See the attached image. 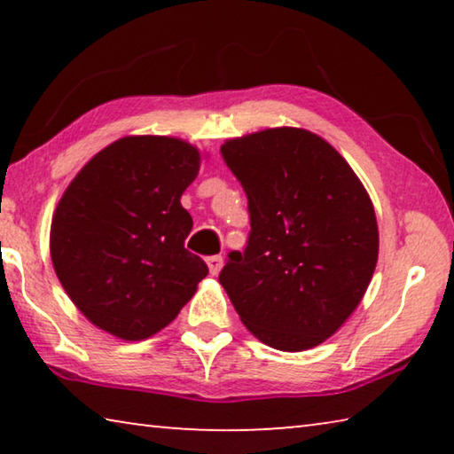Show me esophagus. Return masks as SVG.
I'll return each mask as SVG.
<instances>
[{
    "mask_svg": "<svg viewBox=\"0 0 454 454\" xmlns=\"http://www.w3.org/2000/svg\"><path fill=\"white\" fill-rule=\"evenodd\" d=\"M222 262H224L222 256H210L208 260H206V264H208V270L212 276H218V272L222 270Z\"/></svg>",
    "mask_w": 454,
    "mask_h": 454,
    "instance_id": "34e87169",
    "label": "esophagus"
}]
</instances>
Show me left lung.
Here are the masks:
<instances>
[{
    "label": "left lung",
    "instance_id": "1",
    "mask_svg": "<svg viewBox=\"0 0 454 454\" xmlns=\"http://www.w3.org/2000/svg\"><path fill=\"white\" fill-rule=\"evenodd\" d=\"M248 196L250 238L218 280L244 326L268 347L301 352L340 328L379 260L363 182L320 136L268 128L222 144Z\"/></svg>",
    "mask_w": 454,
    "mask_h": 454
}]
</instances>
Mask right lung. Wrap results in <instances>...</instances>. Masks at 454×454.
<instances>
[{"label":"right lung","mask_w":454,"mask_h":454,"mask_svg":"<svg viewBox=\"0 0 454 454\" xmlns=\"http://www.w3.org/2000/svg\"><path fill=\"white\" fill-rule=\"evenodd\" d=\"M200 164L202 153L180 137L126 136L98 152L61 196L50 230L53 270L107 334L160 333L208 274L184 248L192 216L180 198Z\"/></svg>","instance_id":"obj_1"}]
</instances>
